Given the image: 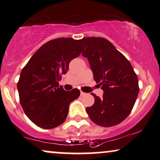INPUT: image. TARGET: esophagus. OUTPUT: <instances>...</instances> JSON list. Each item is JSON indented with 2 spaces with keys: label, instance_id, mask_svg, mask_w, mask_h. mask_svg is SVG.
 <instances>
[{
  "label": "esophagus",
  "instance_id": "obj_1",
  "mask_svg": "<svg viewBox=\"0 0 160 160\" xmlns=\"http://www.w3.org/2000/svg\"><path fill=\"white\" fill-rule=\"evenodd\" d=\"M80 95L82 96H85V95H86V93H85V92H84L81 91V92H80Z\"/></svg>",
  "mask_w": 160,
  "mask_h": 160
}]
</instances>
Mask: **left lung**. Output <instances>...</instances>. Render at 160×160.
Returning <instances> with one entry per match:
<instances>
[{
	"instance_id": "1",
	"label": "left lung",
	"mask_w": 160,
	"mask_h": 160,
	"mask_svg": "<svg viewBox=\"0 0 160 160\" xmlns=\"http://www.w3.org/2000/svg\"><path fill=\"white\" fill-rule=\"evenodd\" d=\"M82 56L88 58L93 78L103 90L100 98L91 93L95 102L86 108L94 123L111 127L131 113L139 93L137 74L129 61L109 41L100 37L82 39Z\"/></svg>"
}]
</instances>
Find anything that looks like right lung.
I'll list each match as a JSON object with an SVG mask.
<instances>
[{"mask_svg":"<svg viewBox=\"0 0 160 160\" xmlns=\"http://www.w3.org/2000/svg\"><path fill=\"white\" fill-rule=\"evenodd\" d=\"M82 50V39H53L42 45L22 69L17 84L20 103L35 125L52 129L65 121L69 105L80 91L76 88L66 91L58 81Z\"/></svg>","mask_w":160,"mask_h":160,"instance_id":"right-lung-1","label":"right lung"}]
</instances>
